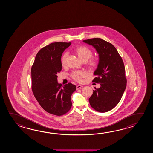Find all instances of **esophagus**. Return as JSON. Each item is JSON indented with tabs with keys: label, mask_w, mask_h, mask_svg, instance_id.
<instances>
[{
	"label": "esophagus",
	"mask_w": 153,
	"mask_h": 153,
	"mask_svg": "<svg viewBox=\"0 0 153 153\" xmlns=\"http://www.w3.org/2000/svg\"><path fill=\"white\" fill-rule=\"evenodd\" d=\"M82 87H83V86H82V85H77V86H76V89H77V90L80 89V88H81Z\"/></svg>",
	"instance_id": "34e87169"
}]
</instances>
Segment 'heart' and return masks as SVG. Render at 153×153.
Here are the masks:
<instances>
[{
    "label": "heart",
    "mask_w": 153,
    "mask_h": 153,
    "mask_svg": "<svg viewBox=\"0 0 153 153\" xmlns=\"http://www.w3.org/2000/svg\"><path fill=\"white\" fill-rule=\"evenodd\" d=\"M75 52L78 55V57L82 62H87L93 55V52L91 49L86 46H79L75 49ZM68 54L65 53L62 56L61 59V64L62 66H65L66 64ZM97 61L95 59H92L88 63V68L91 69H94L97 65ZM85 73L81 71H74L71 74L72 78L76 81H80L81 79L84 77Z\"/></svg>",
    "instance_id": "obj_1"
}]
</instances>
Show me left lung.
I'll use <instances>...</instances> for the list:
<instances>
[{
    "label": "left lung",
    "mask_w": 153,
    "mask_h": 153,
    "mask_svg": "<svg viewBox=\"0 0 153 153\" xmlns=\"http://www.w3.org/2000/svg\"><path fill=\"white\" fill-rule=\"evenodd\" d=\"M94 46L99 55L97 68L93 81L100 83L101 87L95 88L89 102L95 111L105 113L113 109L120 101L127 80L124 62L117 50L110 42L101 38L83 40Z\"/></svg>",
    "instance_id": "8db88e82"
}]
</instances>
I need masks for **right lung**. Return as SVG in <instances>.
Segmentation results:
<instances>
[{
	"instance_id": "right-lung-1",
	"label": "right lung",
	"mask_w": 153,
	"mask_h": 153,
	"mask_svg": "<svg viewBox=\"0 0 153 153\" xmlns=\"http://www.w3.org/2000/svg\"><path fill=\"white\" fill-rule=\"evenodd\" d=\"M71 42H53L40 49L31 69L32 90L40 106L47 112L61 116L72 107L71 96L76 86L57 82L62 70L61 56Z\"/></svg>"
}]
</instances>
